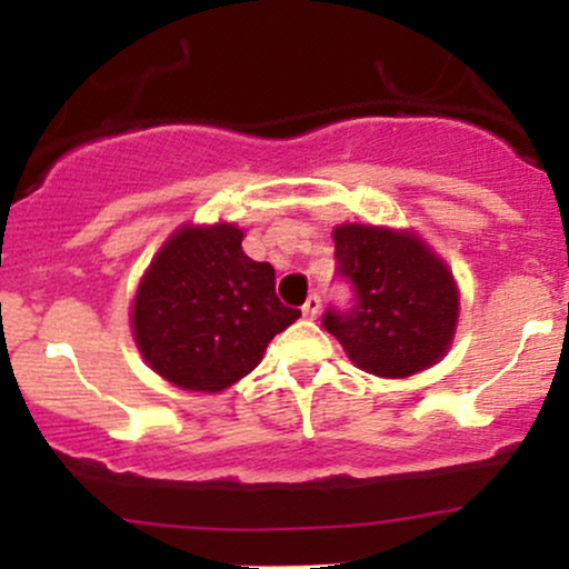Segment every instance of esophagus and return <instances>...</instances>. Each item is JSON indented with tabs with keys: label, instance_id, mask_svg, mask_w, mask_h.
<instances>
[{
	"label": "esophagus",
	"instance_id": "esophagus-1",
	"mask_svg": "<svg viewBox=\"0 0 569 569\" xmlns=\"http://www.w3.org/2000/svg\"><path fill=\"white\" fill-rule=\"evenodd\" d=\"M302 312H305V318L316 321L318 312H321V297H318V293H310V297H307V302L302 305Z\"/></svg>",
	"mask_w": 569,
	"mask_h": 569
}]
</instances>
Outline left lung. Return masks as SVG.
I'll return each instance as SVG.
<instances>
[{"instance_id":"1","label":"left lung","mask_w":569,"mask_h":569,"mask_svg":"<svg viewBox=\"0 0 569 569\" xmlns=\"http://www.w3.org/2000/svg\"><path fill=\"white\" fill-rule=\"evenodd\" d=\"M337 272L356 289L348 312L323 326L358 369L385 380L426 371L452 348L460 289L439 253L411 230L377 224L335 227Z\"/></svg>"}]
</instances>
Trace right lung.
Instances as JSON below:
<instances>
[{
  "label": "right lung",
  "instance_id": "right-lung-1",
  "mask_svg": "<svg viewBox=\"0 0 569 569\" xmlns=\"http://www.w3.org/2000/svg\"><path fill=\"white\" fill-rule=\"evenodd\" d=\"M232 221L181 224L139 280L130 331L166 382L221 393L259 367L270 339L302 312L276 297V270L243 251Z\"/></svg>",
  "mask_w": 569,
  "mask_h": 569
}]
</instances>
